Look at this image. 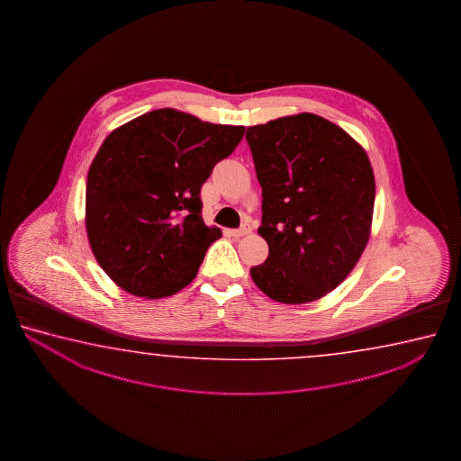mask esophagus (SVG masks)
Listing matches in <instances>:
<instances>
[{"label":"esophagus","mask_w":461,"mask_h":461,"mask_svg":"<svg viewBox=\"0 0 461 461\" xmlns=\"http://www.w3.org/2000/svg\"><path fill=\"white\" fill-rule=\"evenodd\" d=\"M229 234L232 235L234 239H239V237H243V235L250 234V227L243 226L240 229H232V230H229Z\"/></svg>","instance_id":"1"}]
</instances>
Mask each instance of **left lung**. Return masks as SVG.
Here are the masks:
<instances>
[{
    "instance_id": "1",
    "label": "left lung",
    "mask_w": 461,
    "mask_h": 461,
    "mask_svg": "<svg viewBox=\"0 0 461 461\" xmlns=\"http://www.w3.org/2000/svg\"><path fill=\"white\" fill-rule=\"evenodd\" d=\"M263 188L265 263L251 279L276 302L310 303L336 289L366 249L375 172L344 129L312 113L247 129Z\"/></svg>"
}]
</instances>
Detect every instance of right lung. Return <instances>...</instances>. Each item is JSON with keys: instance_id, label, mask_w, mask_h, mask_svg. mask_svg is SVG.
<instances>
[{"instance_id": "add662e5", "label": "right lung", "mask_w": 461, "mask_h": 461, "mask_svg": "<svg viewBox=\"0 0 461 461\" xmlns=\"http://www.w3.org/2000/svg\"><path fill=\"white\" fill-rule=\"evenodd\" d=\"M243 125L163 108L104 139L86 176V229L98 265L143 298L177 294L222 235L202 218L200 190L242 140Z\"/></svg>"}]
</instances>
